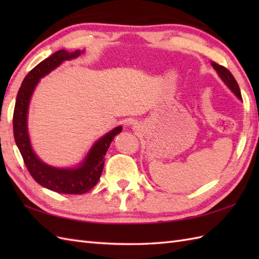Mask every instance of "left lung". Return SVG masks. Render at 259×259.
<instances>
[{"label": "left lung", "mask_w": 259, "mask_h": 259, "mask_svg": "<svg viewBox=\"0 0 259 259\" xmlns=\"http://www.w3.org/2000/svg\"><path fill=\"white\" fill-rule=\"evenodd\" d=\"M211 65H212V68L217 71V73L223 79V81L225 82V83L227 84V87L229 88V89L232 90L239 99H241V95H240V90H239L238 83H237V81L235 80L232 72H230V71L227 68H225V67H223V65L218 64V63L213 62V61H211Z\"/></svg>", "instance_id": "1"}]
</instances>
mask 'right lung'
Returning <instances> with one entry per match:
<instances>
[{
  "label": "right lung",
  "instance_id": "1",
  "mask_svg": "<svg viewBox=\"0 0 259 259\" xmlns=\"http://www.w3.org/2000/svg\"><path fill=\"white\" fill-rule=\"evenodd\" d=\"M79 50L73 53L59 50L43 60L26 74L16 96L13 112V134L15 144L23 158L26 169L37 184L59 194L82 195L92 189L100 179L104 166V156L114 136L121 133L122 126H117L101 139H99L88 153L80 167L74 169H59L48 166L33 152L26 128L27 108L31 96L38 80L51 72L65 60L79 57Z\"/></svg>",
  "mask_w": 259,
  "mask_h": 259
}]
</instances>
